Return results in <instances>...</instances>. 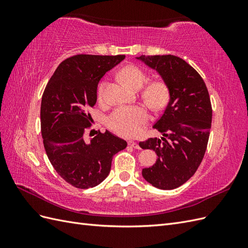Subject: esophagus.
Instances as JSON below:
<instances>
[{"mask_svg": "<svg viewBox=\"0 0 248 248\" xmlns=\"http://www.w3.org/2000/svg\"><path fill=\"white\" fill-rule=\"evenodd\" d=\"M128 145H129L130 147L134 148V149H140V145L138 144L137 141H134V140H128Z\"/></svg>", "mask_w": 248, "mask_h": 248, "instance_id": "obj_1", "label": "esophagus"}]
</instances>
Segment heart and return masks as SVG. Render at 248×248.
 I'll use <instances>...</instances> for the list:
<instances>
[{
  "label": "heart",
  "mask_w": 248,
  "mask_h": 248,
  "mask_svg": "<svg viewBox=\"0 0 248 248\" xmlns=\"http://www.w3.org/2000/svg\"><path fill=\"white\" fill-rule=\"evenodd\" d=\"M120 77L127 85L133 89H140L144 86L148 77L146 72L137 65H127L120 71ZM108 87L104 80L98 87V99L103 100ZM141 97L154 109L163 108L169 97V90L166 82L154 79L147 82L141 91ZM149 120L148 110L141 106L118 108L107 118V125L111 130L124 137H136L140 132Z\"/></svg>",
  "instance_id": "obj_1"
}]
</instances>
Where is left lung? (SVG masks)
Listing matches in <instances>:
<instances>
[{
	"instance_id": "obj_1",
	"label": "left lung",
	"mask_w": 248,
	"mask_h": 248,
	"mask_svg": "<svg viewBox=\"0 0 248 248\" xmlns=\"http://www.w3.org/2000/svg\"><path fill=\"white\" fill-rule=\"evenodd\" d=\"M138 59L158 71L170 91V102L153 126L163 138L140 142L141 149L157 154L156 163L141 174L157 188L174 189L188 181L204 158L212 122L209 92L199 72L181 58Z\"/></svg>"
}]
</instances>
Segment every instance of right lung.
<instances>
[{"instance_id": "1", "label": "right lung", "mask_w": 248, "mask_h": 248, "mask_svg": "<svg viewBox=\"0 0 248 248\" xmlns=\"http://www.w3.org/2000/svg\"><path fill=\"white\" fill-rule=\"evenodd\" d=\"M124 55L78 54L58 66L44 89L40 108L43 145L56 171L79 189L101 183L108 177L112 157L127 142L109 131L93 132L90 108L97 100V86Z\"/></svg>"}]
</instances>
